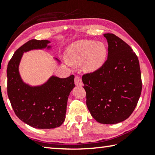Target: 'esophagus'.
<instances>
[{
  "mask_svg": "<svg viewBox=\"0 0 155 155\" xmlns=\"http://www.w3.org/2000/svg\"><path fill=\"white\" fill-rule=\"evenodd\" d=\"M74 83L76 85H79V86H82L83 82L81 78L78 76H76L74 78Z\"/></svg>",
  "mask_w": 155,
  "mask_h": 155,
  "instance_id": "34e87169",
  "label": "esophagus"
}]
</instances>
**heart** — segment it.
<instances>
[{"label":"heart","instance_id":"obj_1","mask_svg":"<svg viewBox=\"0 0 155 155\" xmlns=\"http://www.w3.org/2000/svg\"><path fill=\"white\" fill-rule=\"evenodd\" d=\"M107 53V47L104 42L81 40L68 47L65 58L69 64L78 66L83 63L85 72H94L104 65Z\"/></svg>","mask_w":155,"mask_h":155}]
</instances>
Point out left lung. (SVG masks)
Here are the masks:
<instances>
[{"label":"left lung","mask_w":155,"mask_h":155,"mask_svg":"<svg viewBox=\"0 0 155 155\" xmlns=\"http://www.w3.org/2000/svg\"><path fill=\"white\" fill-rule=\"evenodd\" d=\"M107 59L99 70L83 74L86 105L101 124H115L133 112L142 90L138 57L132 48L113 34H105Z\"/></svg>","instance_id":"left-lung-1"}]
</instances>
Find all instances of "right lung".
Wrapping results in <instances>:
<instances>
[{"mask_svg": "<svg viewBox=\"0 0 155 155\" xmlns=\"http://www.w3.org/2000/svg\"><path fill=\"white\" fill-rule=\"evenodd\" d=\"M50 43L36 39L28 41L14 52L7 68V95L12 108L22 121L38 129L55 128L64 122L68 97L75 86L74 75L65 78L51 76L44 84L34 87L22 80L18 66L23 54L50 49Z\"/></svg>", "mask_w": 155, "mask_h": 155, "instance_id": "obj_1", "label": "right lung"}]
</instances>
